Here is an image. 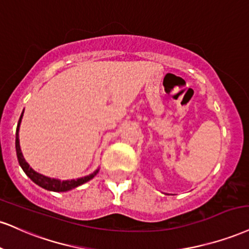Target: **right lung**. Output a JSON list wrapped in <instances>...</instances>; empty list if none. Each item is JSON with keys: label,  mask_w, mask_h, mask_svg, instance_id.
<instances>
[{"label": "right lung", "mask_w": 249, "mask_h": 249, "mask_svg": "<svg viewBox=\"0 0 249 249\" xmlns=\"http://www.w3.org/2000/svg\"><path fill=\"white\" fill-rule=\"evenodd\" d=\"M24 112V110H23ZM23 112L19 117L18 121V125H17V130H16V153H17V159H18L19 166L22 167V169L24 170V173L29 176L32 181L35 182L36 184H38L39 187L44 188V189L50 190V191H56V193H61V191H68L74 189V188L79 187V185L86 183V182L90 181V179L94 178L96 174L98 173V169L95 170L94 173L90 174V175L85 176V178H80L76 179H67V181H60L58 178H47V176L41 175L37 172H35L31 167L29 166V163L26 162L25 159H24L22 151H20V146H19V138H18V132H19V125L20 122H22V117H23Z\"/></svg>", "instance_id": "1"}]
</instances>
